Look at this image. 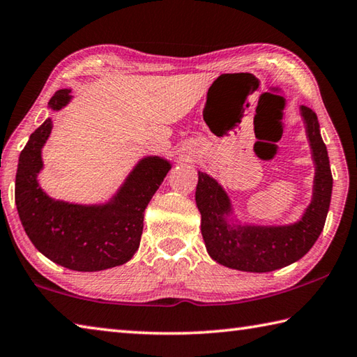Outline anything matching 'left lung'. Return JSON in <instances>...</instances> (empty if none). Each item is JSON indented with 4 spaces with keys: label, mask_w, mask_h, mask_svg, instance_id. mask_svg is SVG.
Listing matches in <instances>:
<instances>
[{
    "label": "left lung",
    "mask_w": 357,
    "mask_h": 357,
    "mask_svg": "<svg viewBox=\"0 0 357 357\" xmlns=\"http://www.w3.org/2000/svg\"><path fill=\"white\" fill-rule=\"evenodd\" d=\"M314 162L310 203L296 222L259 225L242 222L225 187L206 172L198 170L195 192L201 213V234L213 261L228 268L267 273L287 267L306 255L321 234L333 193V174L320 123L312 109L300 106Z\"/></svg>",
    "instance_id": "obj_1"
}]
</instances>
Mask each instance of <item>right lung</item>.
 <instances>
[{
  "instance_id": "obj_1",
  "label": "right lung",
  "mask_w": 357,
  "mask_h": 357,
  "mask_svg": "<svg viewBox=\"0 0 357 357\" xmlns=\"http://www.w3.org/2000/svg\"><path fill=\"white\" fill-rule=\"evenodd\" d=\"M73 100L70 89L51 96L48 107L59 112ZM53 120L47 119L20 153L15 178V204L29 241L50 261L75 271H100L126 264L139 250L148 203L170 172L162 156L139 159L112 197L93 204L56 199L45 192L38 174L42 150Z\"/></svg>"
}]
</instances>
